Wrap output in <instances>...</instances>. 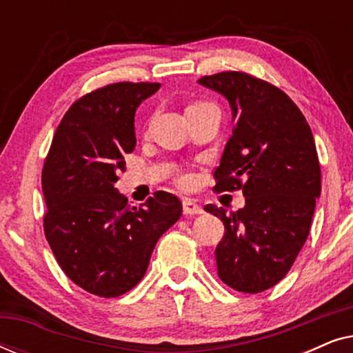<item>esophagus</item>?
<instances>
[{"mask_svg":"<svg viewBox=\"0 0 353 353\" xmlns=\"http://www.w3.org/2000/svg\"><path fill=\"white\" fill-rule=\"evenodd\" d=\"M202 207L197 204L196 201L192 199H185L183 201V214L185 215H201L202 214Z\"/></svg>","mask_w":353,"mask_h":353,"instance_id":"34e87169","label":"esophagus"}]
</instances>
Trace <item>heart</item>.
Returning <instances> with one entry per match:
<instances>
[{"label":"heart","instance_id":"obj_1","mask_svg":"<svg viewBox=\"0 0 353 353\" xmlns=\"http://www.w3.org/2000/svg\"><path fill=\"white\" fill-rule=\"evenodd\" d=\"M181 183H183V185H186V183H190V176H183V178H181Z\"/></svg>","mask_w":353,"mask_h":353}]
</instances>
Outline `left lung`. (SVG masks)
I'll list each match as a JSON object with an SVG mask.
<instances>
[{
    "instance_id": "8db88e82",
    "label": "left lung",
    "mask_w": 353,
    "mask_h": 353,
    "mask_svg": "<svg viewBox=\"0 0 353 353\" xmlns=\"http://www.w3.org/2000/svg\"><path fill=\"white\" fill-rule=\"evenodd\" d=\"M197 83L223 96L233 112L215 188H241L245 197L231 214L204 207L225 225L215 249L219 276L239 292H262L286 276L310 231L321 192L315 139L294 101L268 81L221 72Z\"/></svg>"
}]
</instances>
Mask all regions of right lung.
<instances>
[{
  "mask_svg": "<svg viewBox=\"0 0 353 353\" xmlns=\"http://www.w3.org/2000/svg\"><path fill=\"white\" fill-rule=\"evenodd\" d=\"M159 88L122 81L75 101L43 165L48 244L67 276L94 296L117 297L137 286L159 238L181 216L170 192L132 207L114 188L125 154L137 146V109Z\"/></svg>",
  "mask_w": 353,
  "mask_h": 353,
  "instance_id": "right-lung-1",
  "label": "right lung"
}]
</instances>
